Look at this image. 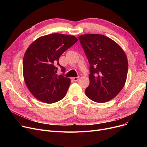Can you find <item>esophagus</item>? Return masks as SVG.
Masks as SVG:
<instances>
[{
	"label": "esophagus",
	"instance_id": "1",
	"mask_svg": "<svg viewBox=\"0 0 147 147\" xmlns=\"http://www.w3.org/2000/svg\"><path fill=\"white\" fill-rule=\"evenodd\" d=\"M79 77H76V78H72V79L74 80V81H78L79 80Z\"/></svg>",
	"mask_w": 147,
	"mask_h": 147
}]
</instances>
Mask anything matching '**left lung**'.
<instances>
[{
	"mask_svg": "<svg viewBox=\"0 0 147 147\" xmlns=\"http://www.w3.org/2000/svg\"><path fill=\"white\" fill-rule=\"evenodd\" d=\"M79 39L90 64V83L86 95L96 102L110 101L126 80L128 62L125 52L117 43L102 34H83Z\"/></svg>",
	"mask_w": 147,
	"mask_h": 147,
	"instance_id": "1",
	"label": "left lung"
}]
</instances>
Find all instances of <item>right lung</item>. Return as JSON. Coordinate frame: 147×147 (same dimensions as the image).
Returning a JSON list of instances; mask_svg holds the SVG:
<instances>
[{"label":"right lung","mask_w":147,"mask_h":147,"mask_svg":"<svg viewBox=\"0 0 147 147\" xmlns=\"http://www.w3.org/2000/svg\"><path fill=\"white\" fill-rule=\"evenodd\" d=\"M78 40L73 36L53 33L38 38L28 48L23 58V76L28 90L38 100L52 104L65 96L71 80L64 77L65 68L58 61ZM55 64L63 74H56Z\"/></svg>","instance_id":"1"}]
</instances>
